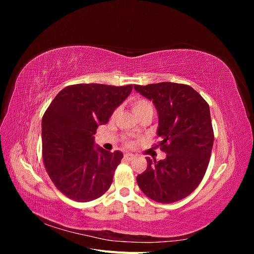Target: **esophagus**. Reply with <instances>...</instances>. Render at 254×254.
<instances>
[{
    "instance_id": "34e87169",
    "label": "esophagus",
    "mask_w": 254,
    "mask_h": 254,
    "mask_svg": "<svg viewBox=\"0 0 254 254\" xmlns=\"http://www.w3.org/2000/svg\"><path fill=\"white\" fill-rule=\"evenodd\" d=\"M134 157H135V156L132 155V153H125V155H124V158H125L126 160H128V161L134 159Z\"/></svg>"
}]
</instances>
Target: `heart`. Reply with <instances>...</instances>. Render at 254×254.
I'll return each mask as SVG.
<instances>
[{
	"label": "heart",
	"instance_id": "b5f03b06",
	"mask_svg": "<svg viewBox=\"0 0 254 254\" xmlns=\"http://www.w3.org/2000/svg\"><path fill=\"white\" fill-rule=\"evenodd\" d=\"M131 107H132L133 112L139 118L146 112H153V107H152L151 103L149 101H147L146 98H143V97L133 98L131 101ZM118 113H119V109H115L112 113V119L117 117ZM126 145L129 146V147H131V146H133V142L132 141H127Z\"/></svg>",
	"mask_w": 254,
	"mask_h": 254
}]
</instances>
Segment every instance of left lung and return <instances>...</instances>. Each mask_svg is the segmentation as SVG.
<instances>
[{
	"label": "left lung",
	"instance_id": "8db88e82",
	"mask_svg": "<svg viewBox=\"0 0 254 254\" xmlns=\"http://www.w3.org/2000/svg\"><path fill=\"white\" fill-rule=\"evenodd\" d=\"M133 87L157 108L160 141L155 146L166 153L160 161L146 158L147 168L137 175V186L157 202L179 201L196 190L210 162L214 131L209 104L188 84Z\"/></svg>",
	"mask_w": 254,
	"mask_h": 254
}]
</instances>
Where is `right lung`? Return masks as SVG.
<instances>
[{
    "instance_id": "add662e5",
    "label": "right lung",
    "mask_w": 254,
    "mask_h": 254,
    "mask_svg": "<svg viewBox=\"0 0 254 254\" xmlns=\"http://www.w3.org/2000/svg\"><path fill=\"white\" fill-rule=\"evenodd\" d=\"M132 84L77 83L61 90L42 118V158L51 180L67 198L87 202L109 190L123 153L94 148L105 125Z\"/></svg>"
}]
</instances>
